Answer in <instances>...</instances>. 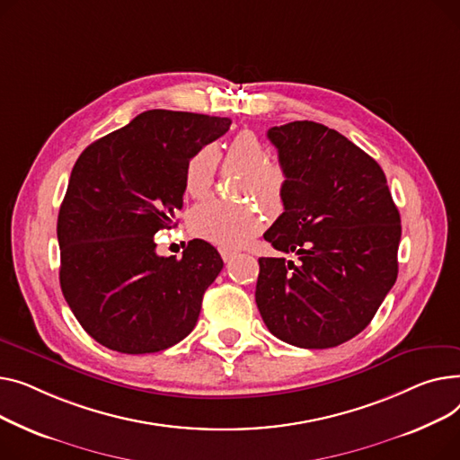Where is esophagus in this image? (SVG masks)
<instances>
[{
    "instance_id": "1",
    "label": "esophagus",
    "mask_w": 460,
    "mask_h": 460,
    "mask_svg": "<svg viewBox=\"0 0 460 460\" xmlns=\"http://www.w3.org/2000/svg\"><path fill=\"white\" fill-rule=\"evenodd\" d=\"M219 252H221V258L225 260V261H230L234 256H235V251H232V249H219Z\"/></svg>"
}]
</instances>
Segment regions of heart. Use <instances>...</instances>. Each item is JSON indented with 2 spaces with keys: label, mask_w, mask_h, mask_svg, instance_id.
Returning <instances> with one entry per match:
<instances>
[{
  "label": "heart",
  "mask_w": 460,
  "mask_h": 460,
  "mask_svg": "<svg viewBox=\"0 0 460 460\" xmlns=\"http://www.w3.org/2000/svg\"><path fill=\"white\" fill-rule=\"evenodd\" d=\"M225 165L241 169L243 180L239 193L256 197L263 206L277 208L286 193V169L269 161V150L252 131H239L226 145ZM219 167V154L204 146L187 161L183 172L185 193L193 199H204L215 183ZM261 213L254 204H230L209 199L189 211L187 225L197 237L221 247H237L261 228Z\"/></svg>",
  "instance_id": "heart-1"
}]
</instances>
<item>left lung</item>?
Instances as JSON below:
<instances>
[{
  "label": "left lung",
  "mask_w": 460,
  "mask_h": 460,
  "mask_svg": "<svg viewBox=\"0 0 460 460\" xmlns=\"http://www.w3.org/2000/svg\"><path fill=\"white\" fill-rule=\"evenodd\" d=\"M267 137L288 187L263 237L299 260H258L256 305L282 341L336 347L369 325L395 284L399 211L379 164L336 129L295 120Z\"/></svg>",
  "instance_id": "obj_1"
}]
</instances>
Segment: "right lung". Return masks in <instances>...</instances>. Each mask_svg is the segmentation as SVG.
<instances>
[{
  "label": "right lung",
  "instance_id": "add662e5",
  "mask_svg": "<svg viewBox=\"0 0 460 460\" xmlns=\"http://www.w3.org/2000/svg\"><path fill=\"white\" fill-rule=\"evenodd\" d=\"M230 119L150 110L77 157L59 209V282L79 325L126 355L157 353L197 325L202 296L223 269L204 239L181 258L157 256L154 235L174 225L187 161Z\"/></svg>",
  "mask_w": 460,
  "mask_h": 460
}]
</instances>
